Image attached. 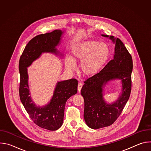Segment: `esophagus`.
Listing matches in <instances>:
<instances>
[{
  "mask_svg": "<svg viewBox=\"0 0 151 151\" xmlns=\"http://www.w3.org/2000/svg\"><path fill=\"white\" fill-rule=\"evenodd\" d=\"M82 86H83V84L82 83H78V92L79 93H80L81 92V88H82Z\"/></svg>",
  "mask_w": 151,
  "mask_h": 151,
  "instance_id": "esophagus-1",
  "label": "esophagus"
}]
</instances>
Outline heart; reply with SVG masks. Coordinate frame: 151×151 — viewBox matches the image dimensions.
<instances>
[{
  "instance_id": "1",
  "label": "heart",
  "mask_w": 151,
  "mask_h": 151,
  "mask_svg": "<svg viewBox=\"0 0 151 151\" xmlns=\"http://www.w3.org/2000/svg\"><path fill=\"white\" fill-rule=\"evenodd\" d=\"M111 54L109 47L104 43L88 40L76 44L72 49V57L65 58V65L69 70L75 69V61H81V70L83 75H96L105 65Z\"/></svg>"
}]
</instances>
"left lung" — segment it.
<instances>
[{"instance_id":"8db88e82","label":"left lung","mask_w":151,"mask_h":151,"mask_svg":"<svg viewBox=\"0 0 151 151\" xmlns=\"http://www.w3.org/2000/svg\"><path fill=\"white\" fill-rule=\"evenodd\" d=\"M101 36L109 37L115 44L114 59L99 73L84 81L81 91L85 103L84 119L87 125L93 129L113 124L121 115L132 90V55L119 39L113 36ZM116 78L122 80V93L115 102L107 104L103 99L102 87L108 81Z\"/></svg>"}]
</instances>
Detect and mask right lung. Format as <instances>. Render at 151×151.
Listing matches in <instances>:
<instances>
[{
  "label": "right lung",
  "mask_w": 151,
  "mask_h": 151,
  "mask_svg": "<svg viewBox=\"0 0 151 151\" xmlns=\"http://www.w3.org/2000/svg\"><path fill=\"white\" fill-rule=\"evenodd\" d=\"M63 33L60 30H55L35 36L27 44L19 61L21 101L35 124L51 131L57 130L62 125L66 102L70 97L76 94L78 81L70 79L57 82L50 103L43 107H37L29 96L27 68L43 52L57 54L55 47L59 44Z\"/></svg>",
  "instance_id": "obj_1"
}]
</instances>
